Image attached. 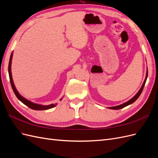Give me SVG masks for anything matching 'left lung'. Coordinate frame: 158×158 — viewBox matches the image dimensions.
Returning a JSON list of instances; mask_svg holds the SVG:
<instances>
[{"mask_svg": "<svg viewBox=\"0 0 158 158\" xmlns=\"http://www.w3.org/2000/svg\"><path fill=\"white\" fill-rule=\"evenodd\" d=\"M147 77H148V71H147L146 76V78H145V80H144V83H143V84H142V85L141 88L140 89V90H139V91H138V93L135 95V96H134L131 99H130V100H129V101H128L127 102H126V103H123V104L120 105V106H115V107H109V109H122V108H123V107H126V106H128V105L132 104V103L135 102L136 101V100L138 98H139V96H140V94H141V93H142V92L143 89H144V87L145 84H146V82Z\"/></svg>", "mask_w": 158, "mask_h": 158, "instance_id": "left-lung-1", "label": "left lung"}]
</instances>
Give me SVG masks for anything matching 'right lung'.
Here are the masks:
<instances>
[{"mask_svg": "<svg viewBox=\"0 0 158 158\" xmlns=\"http://www.w3.org/2000/svg\"><path fill=\"white\" fill-rule=\"evenodd\" d=\"M12 52L11 53L10 57V60H9V64H8V74H9V78H10V82L11 84V86L12 88V89L14 91V94H15L17 98L20 100V102H22L23 104H25L26 106H27L28 107H30V109H34V110H46V109H49L51 108L54 107L56 106V103L55 104H51L49 105V106H41V105H38L34 103H32L30 101H28L27 99L26 98H23L22 95L18 92V91L16 90L15 85L14 84L13 82V80L12 78V73H11V63H12Z\"/></svg>", "mask_w": 158, "mask_h": 158, "instance_id": "right-lung-1", "label": "right lung"}]
</instances>
